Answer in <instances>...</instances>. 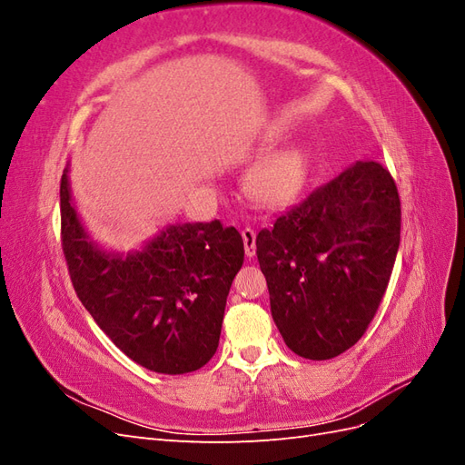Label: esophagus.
<instances>
[{
    "label": "esophagus",
    "instance_id": "34e87169",
    "mask_svg": "<svg viewBox=\"0 0 465 465\" xmlns=\"http://www.w3.org/2000/svg\"><path fill=\"white\" fill-rule=\"evenodd\" d=\"M242 241H244V252L248 258H254L256 256V232L254 229H242Z\"/></svg>",
    "mask_w": 465,
    "mask_h": 465
}]
</instances>
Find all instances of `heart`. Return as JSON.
<instances>
[{"instance_id": "heart-1", "label": "heart", "mask_w": 465, "mask_h": 465, "mask_svg": "<svg viewBox=\"0 0 465 465\" xmlns=\"http://www.w3.org/2000/svg\"><path fill=\"white\" fill-rule=\"evenodd\" d=\"M311 171V154L301 145L265 154L250 168L244 190L252 200L265 207H285L297 200Z\"/></svg>"}]
</instances>
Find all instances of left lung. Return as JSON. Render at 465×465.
I'll return each instance as SVG.
<instances>
[{
	"instance_id": "obj_1",
	"label": "left lung",
	"mask_w": 465,
	"mask_h": 465,
	"mask_svg": "<svg viewBox=\"0 0 465 465\" xmlns=\"http://www.w3.org/2000/svg\"><path fill=\"white\" fill-rule=\"evenodd\" d=\"M400 227L391 174L357 161L258 232L272 316L292 353L326 361L361 340L386 292Z\"/></svg>"
}]
</instances>
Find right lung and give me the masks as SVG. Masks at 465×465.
I'll use <instances>...</instances> for the list:
<instances>
[{
  "label": "right lung",
  "mask_w": 465,
  "mask_h": 465,
  "mask_svg": "<svg viewBox=\"0 0 465 465\" xmlns=\"http://www.w3.org/2000/svg\"><path fill=\"white\" fill-rule=\"evenodd\" d=\"M62 246L79 301L114 345L142 367L186 374L215 355L242 236L221 221L174 223L142 248L118 254L91 241L60 184Z\"/></svg>",
  "instance_id": "add662e5"
}]
</instances>
